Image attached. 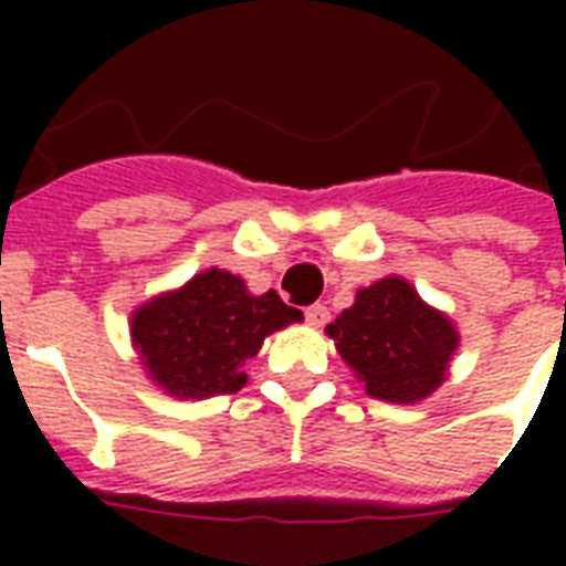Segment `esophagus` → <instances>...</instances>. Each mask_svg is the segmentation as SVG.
I'll use <instances>...</instances> for the list:
<instances>
[{
    "instance_id": "34e87169",
    "label": "esophagus",
    "mask_w": 566,
    "mask_h": 566,
    "mask_svg": "<svg viewBox=\"0 0 566 566\" xmlns=\"http://www.w3.org/2000/svg\"><path fill=\"white\" fill-rule=\"evenodd\" d=\"M305 319H308L311 326H326L328 323V308L326 305H308V308H305Z\"/></svg>"
}]
</instances>
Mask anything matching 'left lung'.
Here are the masks:
<instances>
[{
    "label": "left lung",
    "mask_w": 566,
    "mask_h": 566,
    "mask_svg": "<svg viewBox=\"0 0 566 566\" xmlns=\"http://www.w3.org/2000/svg\"><path fill=\"white\" fill-rule=\"evenodd\" d=\"M326 332L367 394L399 405L429 396L447 378L458 346L452 323L396 275L358 291L353 308Z\"/></svg>",
    "instance_id": "8db88e82"
}]
</instances>
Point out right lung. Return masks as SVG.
Returning <instances> with one entry per match:
<instances>
[{
  "label": "right lung",
  "instance_id": "add662e5",
  "mask_svg": "<svg viewBox=\"0 0 566 566\" xmlns=\"http://www.w3.org/2000/svg\"><path fill=\"white\" fill-rule=\"evenodd\" d=\"M302 319L275 291L252 296L238 275L208 270L181 291L137 311L132 335L149 376L179 399L238 394L247 385L243 364L264 337Z\"/></svg>",
  "mask_w": 566,
  "mask_h": 566
}]
</instances>
